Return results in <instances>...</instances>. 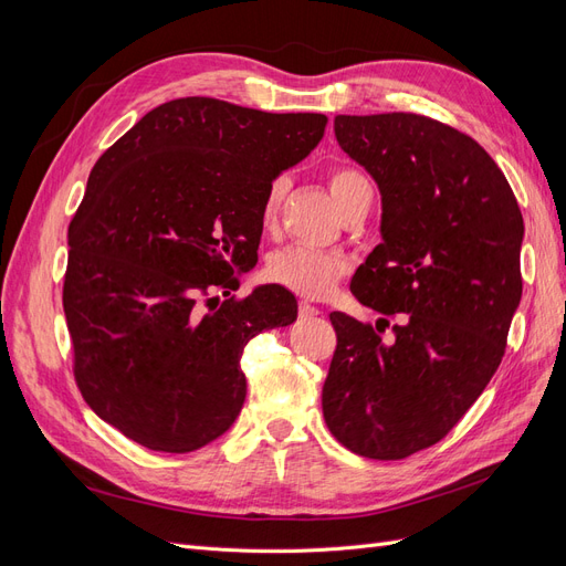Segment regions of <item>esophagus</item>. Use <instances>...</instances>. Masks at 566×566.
Masks as SVG:
<instances>
[{
    "mask_svg": "<svg viewBox=\"0 0 566 566\" xmlns=\"http://www.w3.org/2000/svg\"><path fill=\"white\" fill-rule=\"evenodd\" d=\"M318 314H321L318 306H314V304H310V302H300V316H302V318H314V316H318Z\"/></svg>",
    "mask_w": 566,
    "mask_h": 566,
    "instance_id": "34e87169",
    "label": "esophagus"
}]
</instances>
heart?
Returning <instances> with one entry per match:
<instances>
[{
	"label": "heart",
	"instance_id": "obj_1",
	"mask_svg": "<svg viewBox=\"0 0 566 566\" xmlns=\"http://www.w3.org/2000/svg\"><path fill=\"white\" fill-rule=\"evenodd\" d=\"M285 177H273L264 191V200H262V224L271 227L273 219L279 214L281 200L285 196ZM328 186L331 193L337 202V208L342 210V205L347 200H352L358 191H366L368 181L366 177L358 172L356 167L342 165L331 169L328 175ZM349 260L342 252L335 250H314V248H304V245H287L273 252L266 266H264V276L276 283L281 287L293 290V293L302 295V297H312V300H321L328 297L335 285L342 281V276H347L349 271Z\"/></svg>",
	"mask_w": 566,
	"mask_h": 566
}]
</instances>
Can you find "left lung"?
I'll list each match as a JSON object with an SVG mask.
<instances>
[{
  "label": "left lung",
  "mask_w": 566,
  "mask_h": 566,
  "mask_svg": "<svg viewBox=\"0 0 566 566\" xmlns=\"http://www.w3.org/2000/svg\"><path fill=\"white\" fill-rule=\"evenodd\" d=\"M335 136L382 193V243L352 279L382 318L331 314L323 418L349 451L401 460L447 437L499 370L522 300L524 221L501 167L439 119L337 115Z\"/></svg>",
  "instance_id": "1"
}]
</instances>
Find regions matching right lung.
I'll return each mask as SVG.
<instances>
[{
    "label": "right lung",
    "mask_w": 566,
    "mask_h": 566,
    "mask_svg": "<svg viewBox=\"0 0 566 566\" xmlns=\"http://www.w3.org/2000/svg\"><path fill=\"white\" fill-rule=\"evenodd\" d=\"M325 123L186 96L96 160L67 227L63 312L84 401L127 439L188 453L241 413L243 349L293 323L297 300L281 285L221 304L212 293L231 295L256 264L266 186L310 156Z\"/></svg>",
    "instance_id": "add662e5"
}]
</instances>
